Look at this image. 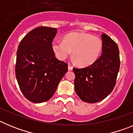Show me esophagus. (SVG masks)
Instances as JSON below:
<instances>
[{
    "instance_id": "1",
    "label": "esophagus",
    "mask_w": 133,
    "mask_h": 133,
    "mask_svg": "<svg viewBox=\"0 0 133 133\" xmlns=\"http://www.w3.org/2000/svg\"><path fill=\"white\" fill-rule=\"evenodd\" d=\"M68 69L69 70H72V66L70 64H69V66H68Z\"/></svg>"
}]
</instances>
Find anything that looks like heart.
<instances>
[{
  "label": "heart",
  "mask_w": 133,
  "mask_h": 133,
  "mask_svg": "<svg viewBox=\"0 0 133 133\" xmlns=\"http://www.w3.org/2000/svg\"><path fill=\"white\" fill-rule=\"evenodd\" d=\"M103 47L102 41L97 36L81 32L65 35L63 41L55 39L52 49L58 59L64 60L71 54L80 66H89L98 58Z\"/></svg>",
  "instance_id": "b5f03b06"
}]
</instances>
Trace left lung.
Listing matches in <instances>:
<instances>
[{"label": "left lung", "mask_w": 133, "mask_h": 133, "mask_svg": "<svg viewBox=\"0 0 133 133\" xmlns=\"http://www.w3.org/2000/svg\"><path fill=\"white\" fill-rule=\"evenodd\" d=\"M101 36L103 47L99 58L88 66L73 68L75 91L86 103H97L106 98L115 87L119 70L118 46L106 34Z\"/></svg>", "instance_id": "obj_1"}]
</instances>
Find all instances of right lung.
<instances>
[{
  "label": "right lung",
  "mask_w": 133,
  "mask_h": 133,
  "mask_svg": "<svg viewBox=\"0 0 133 133\" xmlns=\"http://www.w3.org/2000/svg\"><path fill=\"white\" fill-rule=\"evenodd\" d=\"M57 29L39 26L21 41L16 52V78L25 98L35 103L49 101L68 70L67 63L55 57L52 40Z\"/></svg>",
  "instance_id": "add662e5"
}]
</instances>
